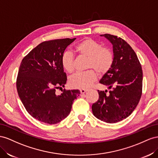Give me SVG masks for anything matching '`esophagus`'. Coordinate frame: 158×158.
I'll return each mask as SVG.
<instances>
[{"mask_svg": "<svg viewBox=\"0 0 158 158\" xmlns=\"http://www.w3.org/2000/svg\"><path fill=\"white\" fill-rule=\"evenodd\" d=\"M89 91L88 89H80V92H81V93H82V94H83V93H85L86 92H87Z\"/></svg>", "mask_w": 158, "mask_h": 158, "instance_id": "obj_1", "label": "esophagus"}]
</instances>
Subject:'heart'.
I'll list each match as a JSON object with an SVG mask.
<instances>
[{
	"label": "heart",
	"instance_id": "b5f03b06",
	"mask_svg": "<svg viewBox=\"0 0 158 158\" xmlns=\"http://www.w3.org/2000/svg\"><path fill=\"white\" fill-rule=\"evenodd\" d=\"M75 51L79 57H87L86 68L91 69L77 73L69 79V85L76 89H86L91 87L97 78V74L104 75L113 65L114 56L111 49L102 47L101 43L92 38H85L77 44ZM61 66L68 73L75 69V57L70 52H65L61 57ZM95 71H94L93 69Z\"/></svg>",
	"mask_w": 158,
	"mask_h": 158
}]
</instances>
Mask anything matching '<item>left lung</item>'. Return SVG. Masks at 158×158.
Wrapping results in <instances>:
<instances>
[{
	"mask_svg": "<svg viewBox=\"0 0 158 158\" xmlns=\"http://www.w3.org/2000/svg\"><path fill=\"white\" fill-rule=\"evenodd\" d=\"M101 35L113 46L114 60L100 83L112 89L109 93L98 91V100L93 103L92 111L98 119L115 123L131 114L140 100L142 69L136 53L124 40L109 34Z\"/></svg>",
	"mask_w": 158,
	"mask_h": 158,
	"instance_id": "1",
	"label": "left lung"
}]
</instances>
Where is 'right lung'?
<instances>
[{
	"instance_id": "right-lung-1",
	"label": "right lung",
	"mask_w": 158,
	"mask_h": 158,
	"mask_svg": "<svg viewBox=\"0 0 158 158\" xmlns=\"http://www.w3.org/2000/svg\"><path fill=\"white\" fill-rule=\"evenodd\" d=\"M76 38L45 41L23 58L16 79V89L27 112L35 119L49 124H57L68 116L73 102L79 96V90L62 91L66 73L61 57L66 48Z\"/></svg>"
}]
</instances>
